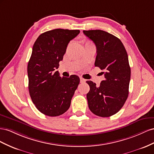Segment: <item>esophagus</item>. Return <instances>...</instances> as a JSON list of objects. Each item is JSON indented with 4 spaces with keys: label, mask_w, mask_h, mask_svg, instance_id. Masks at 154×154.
<instances>
[{
    "label": "esophagus",
    "mask_w": 154,
    "mask_h": 154,
    "mask_svg": "<svg viewBox=\"0 0 154 154\" xmlns=\"http://www.w3.org/2000/svg\"><path fill=\"white\" fill-rule=\"evenodd\" d=\"M80 81L81 83H85L86 82V79L82 77H80Z\"/></svg>",
    "instance_id": "1"
}]
</instances>
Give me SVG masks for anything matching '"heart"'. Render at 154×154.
Wrapping results in <instances>:
<instances>
[{"label":"heart","instance_id":"1","mask_svg":"<svg viewBox=\"0 0 154 154\" xmlns=\"http://www.w3.org/2000/svg\"><path fill=\"white\" fill-rule=\"evenodd\" d=\"M91 42H89V41H88V42H86V44H90Z\"/></svg>","mask_w":154,"mask_h":154}]
</instances>
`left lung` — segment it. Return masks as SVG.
Segmentation results:
<instances>
[{"mask_svg": "<svg viewBox=\"0 0 154 154\" xmlns=\"http://www.w3.org/2000/svg\"><path fill=\"white\" fill-rule=\"evenodd\" d=\"M97 48L95 66L104 70V80L97 86L88 81L90 91L86 95L90 111L95 115L110 117L123 106L128 98L131 70L128 57L119 38L103 30H84Z\"/></svg>", "mask_w": 154, "mask_h": 154, "instance_id": "1", "label": "left lung"}]
</instances>
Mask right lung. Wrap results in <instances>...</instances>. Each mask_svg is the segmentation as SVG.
Here are the masks:
<instances>
[{"instance_id":"right-lung-1","label":"right lung","mask_w":154,"mask_h":154,"mask_svg":"<svg viewBox=\"0 0 154 154\" xmlns=\"http://www.w3.org/2000/svg\"><path fill=\"white\" fill-rule=\"evenodd\" d=\"M79 33L78 29H55L41 34L34 43L28 64V89L35 106L46 116H59L66 112L79 84L77 75L61 77L55 72L68 43Z\"/></svg>"}]
</instances>
